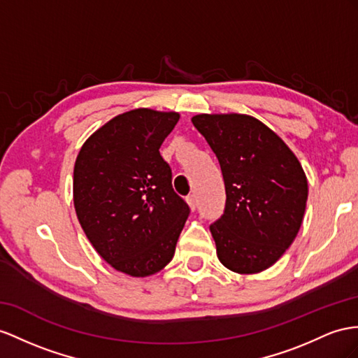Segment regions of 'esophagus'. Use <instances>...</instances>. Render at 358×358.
<instances>
[{"label":"esophagus","instance_id":"obj_1","mask_svg":"<svg viewBox=\"0 0 358 358\" xmlns=\"http://www.w3.org/2000/svg\"><path fill=\"white\" fill-rule=\"evenodd\" d=\"M186 201H187V204H189L192 212H194V210L196 208V196H195L194 194H192V195H189V196L186 198Z\"/></svg>","mask_w":358,"mask_h":358}]
</instances>
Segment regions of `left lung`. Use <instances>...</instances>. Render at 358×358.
Returning <instances> with one entry per match:
<instances>
[{
  "instance_id": "left-lung-1",
  "label": "left lung",
  "mask_w": 358,
  "mask_h": 358,
  "mask_svg": "<svg viewBox=\"0 0 358 358\" xmlns=\"http://www.w3.org/2000/svg\"><path fill=\"white\" fill-rule=\"evenodd\" d=\"M221 164L227 203L210 231L217 259L237 273L271 268L295 241L308 185L296 155L257 117L212 113L192 117Z\"/></svg>"
}]
</instances>
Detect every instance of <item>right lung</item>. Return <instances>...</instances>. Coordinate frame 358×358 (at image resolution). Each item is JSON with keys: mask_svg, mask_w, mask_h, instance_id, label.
<instances>
[{"mask_svg": "<svg viewBox=\"0 0 358 358\" xmlns=\"http://www.w3.org/2000/svg\"><path fill=\"white\" fill-rule=\"evenodd\" d=\"M178 119L177 112L130 110L90 134L77 155L78 222L99 257L130 277L166 266L190 212L159 151Z\"/></svg>", "mask_w": 358, "mask_h": 358, "instance_id": "right-lung-1", "label": "right lung"}]
</instances>
